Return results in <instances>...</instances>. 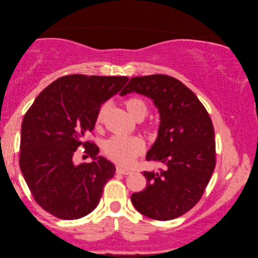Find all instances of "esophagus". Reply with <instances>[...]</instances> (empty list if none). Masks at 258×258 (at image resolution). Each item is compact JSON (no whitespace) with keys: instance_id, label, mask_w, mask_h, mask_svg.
<instances>
[{"instance_id":"obj_1","label":"esophagus","mask_w":258,"mask_h":258,"mask_svg":"<svg viewBox=\"0 0 258 258\" xmlns=\"http://www.w3.org/2000/svg\"><path fill=\"white\" fill-rule=\"evenodd\" d=\"M116 172H117V174H122V175H130V174H132V170H129V169L122 168L121 166H116Z\"/></svg>"}]
</instances>
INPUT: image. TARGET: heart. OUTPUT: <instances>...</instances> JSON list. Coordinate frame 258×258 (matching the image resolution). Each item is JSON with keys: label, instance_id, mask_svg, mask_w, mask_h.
I'll list each match as a JSON object with an SVG mask.
<instances>
[{"label": "heart", "instance_id": "obj_1", "mask_svg": "<svg viewBox=\"0 0 258 258\" xmlns=\"http://www.w3.org/2000/svg\"><path fill=\"white\" fill-rule=\"evenodd\" d=\"M125 107L136 120H143L147 115L149 108L147 104L142 98L133 97L125 100ZM107 109V104H104L97 112L95 123L96 126H100L103 123L105 113ZM104 154L112 161L121 164V166H130L135 159L142 155L145 151V143L141 137L133 136H113L104 143Z\"/></svg>", "mask_w": 258, "mask_h": 258}]
</instances>
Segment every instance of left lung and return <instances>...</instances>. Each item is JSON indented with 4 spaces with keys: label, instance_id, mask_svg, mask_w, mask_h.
I'll use <instances>...</instances> for the list:
<instances>
[{
    "label": "left lung",
    "instance_id": "left-lung-1",
    "mask_svg": "<svg viewBox=\"0 0 258 258\" xmlns=\"http://www.w3.org/2000/svg\"><path fill=\"white\" fill-rule=\"evenodd\" d=\"M136 91L153 99L160 113L159 134L147 161L162 163L159 172L144 171L146 187L132 196L139 213L170 221L192 209L208 185L216 166L212 119L194 92L164 74L130 79L121 96Z\"/></svg>",
    "mask_w": 258,
    "mask_h": 258
}]
</instances>
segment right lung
Listing matches in <instances>:
<instances>
[{
    "mask_svg": "<svg viewBox=\"0 0 258 258\" xmlns=\"http://www.w3.org/2000/svg\"><path fill=\"white\" fill-rule=\"evenodd\" d=\"M126 77L72 74L57 79L36 97L22 123L19 166L34 200L60 219H78L98 206L104 185L115 167L94 142L84 141L95 128L101 104L117 94ZM80 146L94 161L73 163Z\"/></svg>",
    "mask_w": 258,
    "mask_h": 258,
    "instance_id": "right-lung-1",
    "label": "right lung"
}]
</instances>
